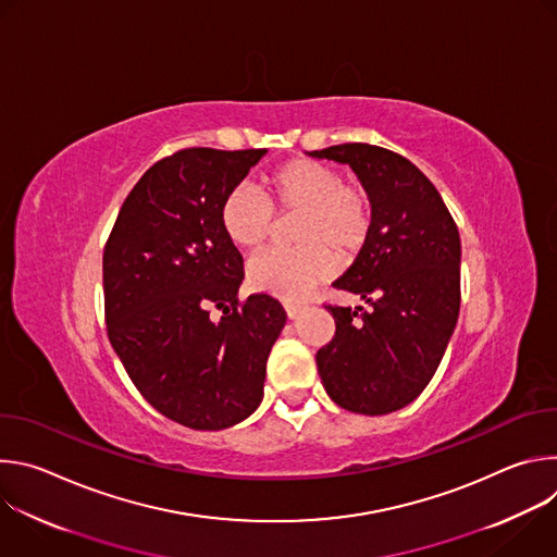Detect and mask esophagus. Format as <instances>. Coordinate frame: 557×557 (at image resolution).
<instances>
[{
	"mask_svg": "<svg viewBox=\"0 0 557 557\" xmlns=\"http://www.w3.org/2000/svg\"><path fill=\"white\" fill-rule=\"evenodd\" d=\"M284 308H286V314L290 317V320H295V317H299L304 310V306H299V304H284Z\"/></svg>",
	"mask_w": 557,
	"mask_h": 557,
	"instance_id": "esophagus-1",
	"label": "esophagus"
}]
</instances>
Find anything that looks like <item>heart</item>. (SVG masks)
<instances>
[{"label": "heart", "instance_id": "heart-1", "mask_svg": "<svg viewBox=\"0 0 557 557\" xmlns=\"http://www.w3.org/2000/svg\"><path fill=\"white\" fill-rule=\"evenodd\" d=\"M277 211L297 215L290 251H267L249 262L247 280L260 290L282 299H297L335 271V259L355 258L372 231V205L363 189L344 185L337 170L297 158L275 170L264 196L249 187H235L220 207V224L237 249H260L275 228Z\"/></svg>", "mask_w": 557, "mask_h": 557}]
</instances>
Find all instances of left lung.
Wrapping results in <instances>:
<instances>
[{"instance_id":"1","label":"left lung","mask_w":557,"mask_h":557,"mask_svg":"<svg viewBox=\"0 0 557 557\" xmlns=\"http://www.w3.org/2000/svg\"><path fill=\"white\" fill-rule=\"evenodd\" d=\"M312 158L350 165L372 205V231L355 264L333 284L361 306H326L335 337L317 352L331 399L381 417L412 404L432 381L460 308V235L441 194L408 158L346 143Z\"/></svg>"}]
</instances>
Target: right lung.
Wrapping results in <instances>:
<instances>
[{
	"label": "right lung",
	"instance_id": "obj_1",
	"mask_svg": "<svg viewBox=\"0 0 557 557\" xmlns=\"http://www.w3.org/2000/svg\"><path fill=\"white\" fill-rule=\"evenodd\" d=\"M264 153L189 147L163 158L125 198L106 245L110 344L147 404L191 430L258 410L286 324L271 295L237 301L243 256L220 224L222 200Z\"/></svg>",
	"mask_w": 557,
	"mask_h": 557
}]
</instances>
